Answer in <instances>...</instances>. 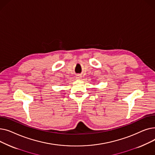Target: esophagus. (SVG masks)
<instances>
[{"label": "esophagus", "instance_id": "1", "mask_svg": "<svg viewBox=\"0 0 155 155\" xmlns=\"http://www.w3.org/2000/svg\"><path fill=\"white\" fill-rule=\"evenodd\" d=\"M81 77H82V76L80 75H78L77 76V78H79V79L81 78Z\"/></svg>", "mask_w": 155, "mask_h": 155}]
</instances>
